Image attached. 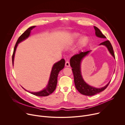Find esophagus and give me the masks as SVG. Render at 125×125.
Listing matches in <instances>:
<instances>
[{"label": "esophagus", "mask_w": 125, "mask_h": 125, "mask_svg": "<svg viewBox=\"0 0 125 125\" xmlns=\"http://www.w3.org/2000/svg\"><path fill=\"white\" fill-rule=\"evenodd\" d=\"M65 66H66V67H70V65L69 62V61H66V62H65Z\"/></svg>", "instance_id": "34e87169"}]
</instances>
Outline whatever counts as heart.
<instances>
[{
	"mask_svg": "<svg viewBox=\"0 0 125 125\" xmlns=\"http://www.w3.org/2000/svg\"><path fill=\"white\" fill-rule=\"evenodd\" d=\"M81 34L78 32H74L72 34V39L73 41H75L76 40H77L78 39H79V38L80 37ZM88 41V38L86 36H83V37L80 42V43L81 45H84L85 44H86L87 43Z\"/></svg>",
	"mask_w": 125,
	"mask_h": 125,
	"instance_id": "heart-1",
	"label": "heart"
}]
</instances>
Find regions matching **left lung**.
<instances>
[{
	"mask_svg": "<svg viewBox=\"0 0 125 125\" xmlns=\"http://www.w3.org/2000/svg\"><path fill=\"white\" fill-rule=\"evenodd\" d=\"M94 28L95 31V34L97 37L103 39L106 38L98 28L95 26H94ZM99 45L106 46L107 48H108L111 54L115 59L113 47L109 41H104V42L101 43ZM91 51V50L80 52L79 54L74 55L70 59V66L72 68V70L74 75V83L76 88L81 94L87 96H92L103 91L108 86L110 82V81L105 86L102 87L95 88L89 85L84 81L81 74V63L83 58L87 55L89 52H90Z\"/></svg>",
	"mask_w": 125,
	"mask_h": 125,
	"instance_id": "left-lung-1",
	"label": "left lung"
}]
</instances>
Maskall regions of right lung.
I'll return each mask as SVG.
<instances>
[{
    "label": "right lung",
    "mask_w": 125,
    "mask_h": 125,
    "mask_svg": "<svg viewBox=\"0 0 125 125\" xmlns=\"http://www.w3.org/2000/svg\"><path fill=\"white\" fill-rule=\"evenodd\" d=\"M35 27L34 26H32L28 28L21 35V36L19 38V39H18L15 45L14 48V51H13V53L12 55V64L13 65L14 63V56H15V51L16 50V48L18 46V44L20 42H22L23 41L26 40L27 39L31 33V30L34 28ZM65 61L64 59H62L60 61L57 62V63H55L54 65L53 66L52 70L51 72L50 76V78L49 80L48 83V84L46 86V88L42 91L39 92H30L29 91V93L30 94H33L34 95L38 96H46L52 94L53 92H54L55 90L57 83V77L58 74L59 73L60 71L62 70L65 66ZM25 91H27L25 88H24Z\"/></svg>",
    "instance_id": "add662e5"
}]
</instances>
